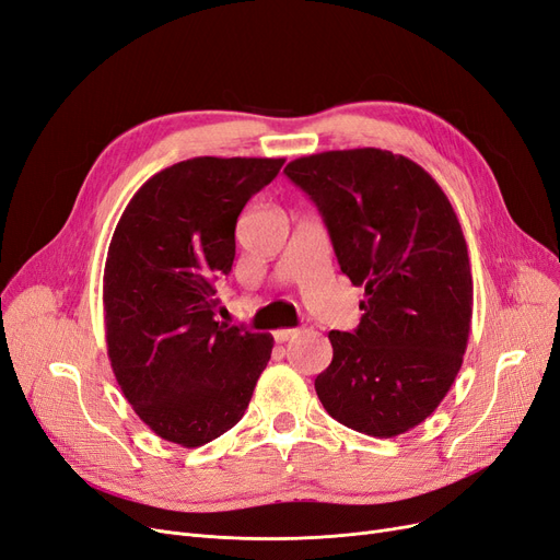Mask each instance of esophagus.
Instances as JSON below:
<instances>
[{
    "mask_svg": "<svg viewBox=\"0 0 560 560\" xmlns=\"http://www.w3.org/2000/svg\"><path fill=\"white\" fill-rule=\"evenodd\" d=\"M299 330L296 328H280V330H276L273 332V338H276V342H287V340H292L294 338V335H296Z\"/></svg>",
    "mask_w": 560,
    "mask_h": 560,
    "instance_id": "esophagus-1",
    "label": "esophagus"
}]
</instances>
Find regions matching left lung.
Here are the masks:
<instances>
[{"instance_id":"obj_1","label":"left lung","mask_w":560,"mask_h":560,"mask_svg":"<svg viewBox=\"0 0 560 560\" xmlns=\"http://www.w3.org/2000/svg\"><path fill=\"white\" fill-rule=\"evenodd\" d=\"M284 174L319 209L340 271L365 287L358 328L328 332L322 405L355 432L405 434L451 390L471 330V264L453 205L420 165L384 149L303 155Z\"/></svg>"}]
</instances>
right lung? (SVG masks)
Wrapping results in <instances>:
<instances>
[{
	"label": "right lung",
	"mask_w": 560,
	"mask_h": 560,
	"mask_svg": "<svg viewBox=\"0 0 560 560\" xmlns=\"http://www.w3.org/2000/svg\"><path fill=\"white\" fill-rule=\"evenodd\" d=\"M284 159H190L132 195L112 234L105 340L121 393L149 430L197 448L243 418L273 338L215 322L236 220Z\"/></svg>",
	"instance_id": "add662e5"
}]
</instances>
